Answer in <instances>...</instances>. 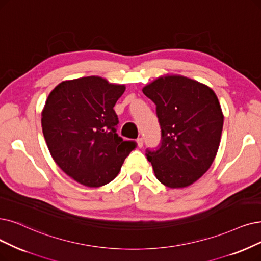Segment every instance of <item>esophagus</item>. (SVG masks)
<instances>
[{
	"label": "esophagus",
	"mask_w": 261,
	"mask_h": 261,
	"mask_svg": "<svg viewBox=\"0 0 261 261\" xmlns=\"http://www.w3.org/2000/svg\"><path fill=\"white\" fill-rule=\"evenodd\" d=\"M137 144L139 148H142L143 147V138H138L137 139Z\"/></svg>",
	"instance_id": "34e87169"
}]
</instances>
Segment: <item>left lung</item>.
I'll use <instances>...</instances> for the list:
<instances>
[{"mask_svg": "<svg viewBox=\"0 0 261 261\" xmlns=\"http://www.w3.org/2000/svg\"><path fill=\"white\" fill-rule=\"evenodd\" d=\"M156 105L162 138L147 149L156 179L170 189L186 187L210 168L218 147L224 116L217 96L203 83L166 75L142 89Z\"/></svg>", "mask_w": 261, "mask_h": 261, "instance_id": "8db88e82", "label": "left lung"}]
</instances>
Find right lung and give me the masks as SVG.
I'll return each mask as SVG.
<instances>
[{
    "label": "right lung",
    "mask_w": 261,
    "mask_h": 261,
    "mask_svg": "<svg viewBox=\"0 0 261 261\" xmlns=\"http://www.w3.org/2000/svg\"><path fill=\"white\" fill-rule=\"evenodd\" d=\"M125 86L97 76L61 82L46 100L41 127L52 159L70 178L99 187L118 175L135 141L117 134L113 110Z\"/></svg>",
    "instance_id": "1"
}]
</instances>
